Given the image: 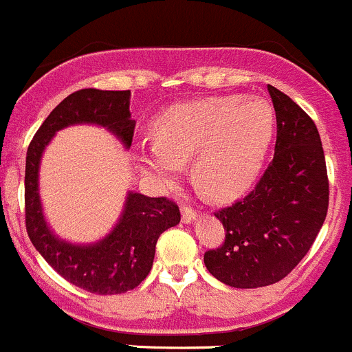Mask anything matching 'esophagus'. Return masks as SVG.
<instances>
[{
    "label": "esophagus",
    "mask_w": 352,
    "mask_h": 352,
    "mask_svg": "<svg viewBox=\"0 0 352 352\" xmlns=\"http://www.w3.org/2000/svg\"><path fill=\"white\" fill-rule=\"evenodd\" d=\"M197 210L193 207H190V205H183L181 207V219H183L184 224H190V222L197 221Z\"/></svg>",
    "instance_id": "1"
}]
</instances>
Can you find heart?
Instances as JSON below:
<instances>
[{"label": "heart", "mask_w": 352, "mask_h": 352, "mask_svg": "<svg viewBox=\"0 0 352 352\" xmlns=\"http://www.w3.org/2000/svg\"><path fill=\"white\" fill-rule=\"evenodd\" d=\"M276 130V113L258 97H210L176 104L152 124L154 140L137 145V161L169 184L191 161L201 193L215 200L241 195L253 183Z\"/></svg>", "instance_id": "heart-1"}]
</instances>
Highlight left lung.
Listing matches in <instances>:
<instances>
[{"instance_id": "1", "label": "left lung", "mask_w": 352, "mask_h": 352, "mask_svg": "<svg viewBox=\"0 0 352 352\" xmlns=\"http://www.w3.org/2000/svg\"><path fill=\"white\" fill-rule=\"evenodd\" d=\"M277 120L274 159L255 190L215 212L226 229L219 248L204 255L208 272L239 289L283 280L305 258L329 208L322 140L311 118L269 85Z\"/></svg>"}]
</instances>
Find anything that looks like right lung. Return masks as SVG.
<instances>
[{
	"label": "right lung",
	"mask_w": 352,
	"mask_h": 352,
	"mask_svg": "<svg viewBox=\"0 0 352 352\" xmlns=\"http://www.w3.org/2000/svg\"><path fill=\"white\" fill-rule=\"evenodd\" d=\"M99 124L116 135L124 147L133 140L130 90L82 89L51 111L34 135L25 161V228L30 241L54 270L94 294H121L148 276L155 245L166 229L179 224L181 214L169 198H151L130 191L116 228L94 245H72L47 226L39 198V164L54 133L69 124Z\"/></svg>",
	"instance_id": "1"
}]
</instances>
